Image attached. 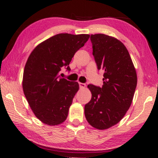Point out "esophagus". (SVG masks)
Here are the masks:
<instances>
[{"label": "esophagus", "mask_w": 158, "mask_h": 158, "mask_svg": "<svg viewBox=\"0 0 158 158\" xmlns=\"http://www.w3.org/2000/svg\"><path fill=\"white\" fill-rule=\"evenodd\" d=\"M79 86H80V88H85V84L82 83H79Z\"/></svg>", "instance_id": "obj_1"}]
</instances>
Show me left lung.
<instances>
[{
  "label": "left lung",
  "mask_w": 158,
  "mask_h": 158,
  "mask_svg": "<svg viewBox=\"0 0 158 158\" xmlns=\"http://www.w3.org/2000/svg\"><path fill=\"white\" fill-rule=\"evenodd\" d=\"M93 55L98 70H102L103 85L89 84L90 101L85 115L93 127L109 128L120 122L132 103L137 74L130 54L123 43L105 34L90 35Z\"/></svg>",
  "instance_id": "obj_1"
}]
</instances>
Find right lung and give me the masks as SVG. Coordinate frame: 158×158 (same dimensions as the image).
Here are the masks:
<instances>
[{
	"label": "right lung",
	"mask_w": 158,
	"mask_h": 158,
	"mask_svg": "<svg viewBox=\"0 0 158 158\" xmlns=\"http://www.w3.org/2000/svg\"><path fill=\"white\" fill-rule=\"evenodd\" d=\"M89 37L88 34H57L40 43L30 55L23 89L35 115L45 124L57 125L67 118L79 85L59 77V72L63 67L70 71L73 57Z\"/></svg>",
	"instance_id": "right-lung-1"
}]
</instances>
